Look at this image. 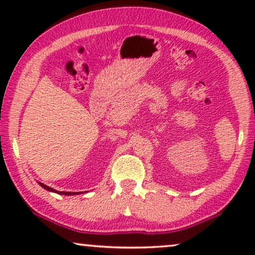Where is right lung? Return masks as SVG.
<instances>
[{
	"label": "right lung",
	"instance_id": "add662e5",
	"mask_svg": "<svg viewBox=\"0 0 255 255\" xmlns=\"http://www.w3.org/2000/svg\"><path fill=\"white\" fill-rule=\"evenodd\" d=\"M38 183H39L40 186L44 188V189H46V190H48V191H53V193H58V194H60V195H67V196H69V195H76V194H81V193H71V191H58V190L53 189V188H51V187L46 186V184H44V183H40V182H38Z\"/></svg>",
	"mask_w": 255,
	"mask_h": 255
}]
</instances>
